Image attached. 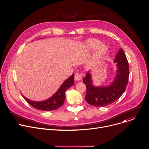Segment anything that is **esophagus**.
Returning a JSON list of instances; mask_svg holds the SVG:
<instances>
[{
	"label": "esophagus",
	"instance_id": "obj_1",
	"mask_svg": "<svg viewBox=\"0 0 149 149\" xmlns=\"http://www.w3.org/2000/svg\"><path fill=\"white\" fill-rule=\"evenodd\" d=\"M74 78L75 79V81H80L82 79V75L81 74H79V73H76L75 74V77H74Z\"/></svg>",
	"mask_w": 149,
	"mask_h": 149
}]
</instances>
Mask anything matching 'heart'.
Listing matches in <instances>:
<instances>
[{
  "mask_svg": "<svg viewBox=\"0 0 149 149\" xmlns=\"http://www.w3.org/2000/svg\"><path fill=\"white\" fill-rule=\"evenodd\" d=\"M86 47L88 51L92 52L95 49L94 55V60L96 62L99 61L106 55L108 52V47L104 44H101V42L98 39L91 38L86 43Z\"/></svg>",
  "mask_w": 149,
  "mask_h": 149,
  "instance_id": "1",
  "label": "heart"
}]
</instances>
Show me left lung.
<instances>
[{"label":"left lung","instance_id":"obj_1","mask_svg":"<svg viewBox=\"0 0 149 149\" xmlns=\"http://www.w3.org/2000/svg\"><path fill=\"white\" fill-rule=\"evenodd\" d=\"M114 62L116 64V73L113 81L108 86H94L90 71H87L83 82L87 87L85 98L89 104L95 107H104L115 102L125 91L129 81V67L122 48L118 51Z\"/></svg>","mask_w":149,"mask_h":149}]
</instances>
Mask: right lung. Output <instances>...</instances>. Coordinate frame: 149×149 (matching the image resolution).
Instances as JSON below:
<instances>
[{"label":"right lung","instance_id":"obj_1","mask_svg":"<svg viewBox=\"0 0 149 149\" xmlns=\"http://www.w3.org/2000/svg\"><path fill=\"white\" fill-rule=\"evenodd\" d=\"M74 75L72 74L71 77L67 78L61 84V86L56 92L46 100L35 101L28 99L24 95H22L25 100L37 110L47 111L56 110L61 105H62L63 102H64L65 100L66 91L74 84Z\"/></svg>","mask_w":149,"mask_h":149}]
</instances>
